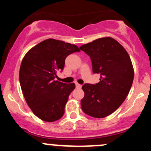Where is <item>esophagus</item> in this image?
Listing matches in <instances>:
<instances>
[{
    "label": "esophagus",
    "mask_w": 151,
    "mask_h": 151,
    "mask_svg": "<svg viewBox=\"0 0 151 151\" xmlns=\"http://www.w3.org/2000/svg\"><path fill=\"white\" fill-rule=\"evenodd\" d=\"M75 85H76V88H81V84H78V83H76Z\"/></svg>",
    "instance_id": "esophagus-1"
}]
</instances>
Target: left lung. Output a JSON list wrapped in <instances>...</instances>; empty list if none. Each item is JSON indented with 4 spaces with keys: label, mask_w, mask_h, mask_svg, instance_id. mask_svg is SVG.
<instances>
[{
    "label": "left lung",
    "mask_w": 151,
    "mask_h": 151,
    "mask_svg": "<svg viewBox=\"0 0 151 151\" xmlns=\"http://www.w3.org/2000/svg\"><path fill=\"white\" fill-rule=\"evenodd\" d=\"M79 48L91 58L93 73L101 75L97 84L82 86L81 109L91 117L104 118L115 111L129 94L134 77L131 58L124 47L110 37Z\"/></svg>",
    "instance_id": "left-lung-1"
}]
</instances>
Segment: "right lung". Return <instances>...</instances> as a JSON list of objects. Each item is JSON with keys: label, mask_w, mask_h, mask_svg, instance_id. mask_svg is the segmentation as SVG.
I'll return each mask as SVG.
<instances>
[{"label": "right lung", "mask_w": 151, "mask_h": 151, "mask_svg": "<svg viewBox=\"0 0 151 151\" xmlns=\"http://www.w3.org/2000/svg\"><path fill=\"white\" fill-rule=\"evenodd\" d=\"M80 52L75 45L55 39L40 42L22 59L19 73L20 84L27 105L35 116L47 122L61 119L75 84L55 81L62 71L65 59Z\"/></svg>", "instance_id": "right-lung-1"}]
</instances>
